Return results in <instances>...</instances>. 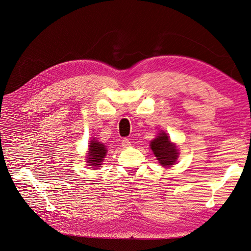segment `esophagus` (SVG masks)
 <instances>
[{
    "label": "esophagus",
    "instance_id": "34e87169",
    "mask_svg": "<svg viewBox=\"0 0 251 251\" xmlns=\"http://www.w3.org/2000/svg\"><path fill=\"white\" fill-rule=\"evenodd\" d=\"M130 146H131V143H130L129 139L124 138V139L122 140V147H123V148H129Z\"/></svg>",
    "mask_w": 251,
    "mask_h": 251
}]
</instances>
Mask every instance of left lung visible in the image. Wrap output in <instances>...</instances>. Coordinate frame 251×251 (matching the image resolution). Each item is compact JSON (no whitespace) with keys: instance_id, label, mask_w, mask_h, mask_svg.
Segmentation results:
<instances>
[{"instance_id":"1","label":"left lung","mask_w":251,"mask_h":251,"mask_svg":"<svg viewBox=\"0 0 251 251\" xmlns=\"http://www.w3.org/2000/svg\"><path fill=\"white\" fill-rule=\"evenodd\" d=\"M150 146L162 166L169 168L176 164L179 152L176 146L171 143L170 138L164 131H161L155 139H152Z\"/></svg>"}]
</instances>
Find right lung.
<instances>
[{"label": "right lung", "instance_id": "1", "mask_svg": "<svg viewBox=\"0 0 251 251\" xmlns=\"http://www.w3.org/2000/svg\"><path fill=\"white\" fill-rule=\"evenodd\" d=\"M89 150H88V157L87 158V166H91V168L97 169L100 167L106 156V148L101 143H99L95 138L92 139L89 144Z\"/></svg>", "mask_w": 251, "mask_h": 251}]
</instances>
